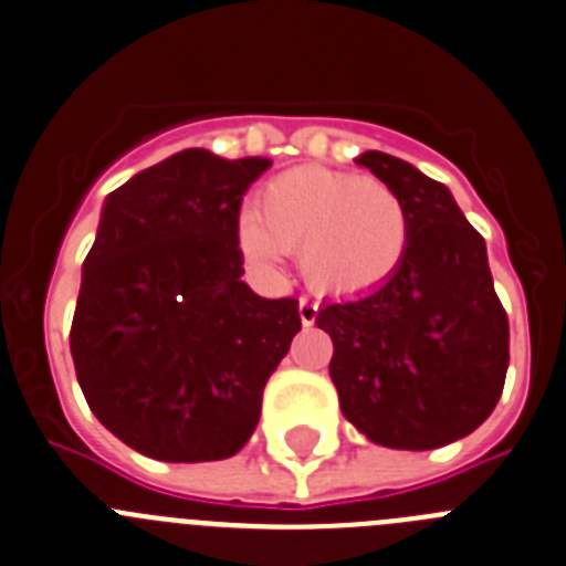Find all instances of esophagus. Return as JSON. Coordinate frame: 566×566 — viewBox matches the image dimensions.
Instances as JSON below:
<instances>
[{
    "label": "esophagus",
    "mask_w": 566,
    "mask_h": 566,
    "mask_svg": "<svg viewBox=\"0 0 566 566\" xmlns=\"http://www.w3.org/2000/svg\"><path fill=\"white\" fill-rule=\"evenodd\" d=\"M298 315H302L304 327H313L315 318H318V304L310 302V298H302V302H298Z\"/></svg>",
    "instance_id": "obj_1"
}]
</instances>
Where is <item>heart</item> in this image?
I'll return each instance as SVG.
<instances>
[{"label": "heart", "mask_w": 566, "mask_h": 566, "mask_svg": "<svg viewBox=\"0 0 566 566\" xmlns=\"http://www.w3.org/2000/svg\"><path fill=\"white\" fill-rule=\"evenodd\" d=\"M409 211L391 186L349 171L298 166L273 177L239 237L256 262L298 253L315 293L364 295L384 287L409 251Z\"/></svg>", "instance_id": "1"}]
</instances>
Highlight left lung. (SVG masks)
Returning <instances> with one entry per match:
<instances>
[{
    "label": "left lung",
    "instance_id": "8db88e82",
    "mask_svg": "<svg viewBox=\"0 0 566 566\" xmlns=\"http://www.w3.org/2000/svg\"><path fill=\"white\" fill-rule=\"evenodd\" d=\"M360 166L409 211V251L384 287L324 304L329 378L340 411L386 448L429 451L480 429L511 360L507 313L493 290L485 239L442 182L406 160L366 151Z\"/></svg>",
    "mask_w": 566,
    "mask_h": 566
}]
</instances>
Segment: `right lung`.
<instances>
[{
	"mask_svg": "<svg viewBox=\"0 0 566 566\" xmlns=\"http://www.w3.org/2000/svg\"><path fill=\"white\" fill-rule=\"evenodd\" d=\"M268 169L186 149L104 202L70 353L93 415L151 460L237 454L302 329L298 298H262L239 279V208Z\"/></svg>",
	"mask_w": 566,
	"mask_h": 566,
	"instance_id": "add662e5",
	"label": "right lung"
}]
</instances>
